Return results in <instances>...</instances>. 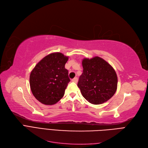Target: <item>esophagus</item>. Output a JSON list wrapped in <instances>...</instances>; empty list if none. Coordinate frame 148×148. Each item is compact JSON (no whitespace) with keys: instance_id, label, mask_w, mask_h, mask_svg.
<instances>
[{"instance_id":"1","label":"esophagus","mask_w":148,"mask_h":148,"mask_svg":"<svg viewBox=\"0 0 148 148\" xmlns=\"http://www.w3.org/2000/svg\"><path fill=\"white\" fill-rule=\"evenodd\" d=\"M72 81H73V82L77 83V77H75V78H74V79L72 80Z\"/></svg>"}]
</instances>
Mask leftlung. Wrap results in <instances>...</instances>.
I'll list each match as a JSON object with an SVG mask.
<instances>
[{"mask_svg": "<svg viewBox=\"0 0 148 148\" xmlns=\"http://www.w3.org/2000/svg\"><path fill=\"white\" fill-rule=\"evenodd\" d=\"M83 73L77 86L82 96L93 104L106 102L115 94L117 76L115 70L107 61L99 56L82 60Z\"/></svg>", "mask_w": 148, "mask_h": 148, "instance_id": "obj_1", "label": "left lung"}]
</instances>
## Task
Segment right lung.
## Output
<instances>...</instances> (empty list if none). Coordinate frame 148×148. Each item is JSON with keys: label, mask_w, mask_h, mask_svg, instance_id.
<instances>
[{"label": "right lung", "mask_w": 148, "mask_h": 148, "mask_svg": "<svg viewBox=\"0 0 148 148\" xmlns=\"http://www.w3.org/2000/svg\"><path fill=\"white\" fill-rule=\"evenodd\" d=\"M68 56L56 52L45 56L32 69L29 84L34 97L45 105H53L64 95L70 79L65 64Z\"/></svg>", "instance_id": "1"}]
</instances>
